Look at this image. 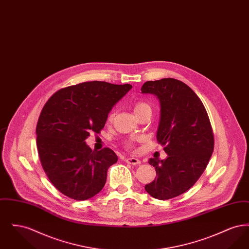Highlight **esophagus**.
Listing matches in <instances>:
<instances>
[{
    "label": "esophagus",
    "instance_id": "esophagus-1",
    "mask_svg": "<svg viewBox=\"0 0 249 249\" xmlns=\"http://www.w3.org/2000/svg\"><path fill=\"white\" fill-rule=\"evenodd\" d=\"M126 162L129 163V164H131V165H139V164H141V160L136 159V158H128V159H126Z\"/></svg>",
    "mask_w": 249,
    "mask_h": 249
}]
</instances>
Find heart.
Here are the masks:
<instances>
[{
	"label": "heart",
	"mask_w": 249,
	"mask_h": 249,
	"mask_svg": "<svg viewBox=\"0 0 249 249\" xmlns=\"http://www.w3.org/2000/svg\"><path fill=\"white\" fill-rule=\"evenodd\" d=\"M146 110H150V111H151V107H150V106H149L148 104H146V103H144V102L138 103V104L134 107V113H135V115H137V114H139V113H141V112H143V111H146ZM114 115H115L114 113L110 114L109 117H108V119H109V120H112L113 118H114Z\"/></svg>",
	"instance_id": "1"
}]
</instances>
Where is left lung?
I'll use <instances>...</instances> for the list:
<instances>
[{
  "label": "left lung",
  "instance_id": "8db88e82",
  "mask_svg": "<svg viewBox=\"0 0 249 249\" xmlns=\"http://www.w3.org/2000/svg\"><path fill=\"white\" fill-rule=\"evenodd\" d=\"M141 90L160 102L157 140L167 153L165 160H148L157 177L144 189L155 199L169 200L190 190L204 172L213 153V130L200 98L182 81H147Z\"/></svg>",
  "mask_w": 249,
  "mask_h": 249
}]
</instances>
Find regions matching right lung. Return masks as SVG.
Returning <instances> with one entry per match:
<instances>
[{
  "mask_svg": "<svg viewBox=\"0 0 249 249\" xmlns=\"http://www.w3.org/2000/svg\"><path fill=\"white\" fill-rule=\"evenodd\" d=\"M132 88L104 81L61 89L43 107L36 126L38 154L51 183L65 196L84 201L106 185L107 170L118 161L110 148L96 151L85 140L99 133L108 114Z\"/></svg>",
  "mask_w": 249,
  "mask_h": 249,
  "instance_id": "obj_1",
  "label": "right lung"
}]
</instances>
